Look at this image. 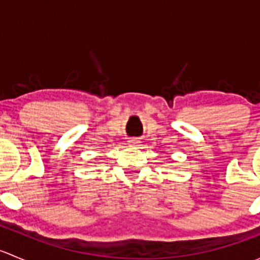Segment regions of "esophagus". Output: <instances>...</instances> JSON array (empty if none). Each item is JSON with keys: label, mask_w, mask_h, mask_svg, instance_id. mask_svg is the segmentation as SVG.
<instances>
[{"label": "esophagus", "mask_w": 260, "mask_h": 260, "mask_svg": "<svg viewBox=\"0 0 260 260\" xmlns=\"http://www.w3.org/2000/svg\"><path fill=\"white\" fill-rule=\"evenodd\" d=\"M128 142H129V145H136V143H138L137 140H135V138H131V140L128 141Z\"/></svg>", "instance_id": "1"}]
</instances>
